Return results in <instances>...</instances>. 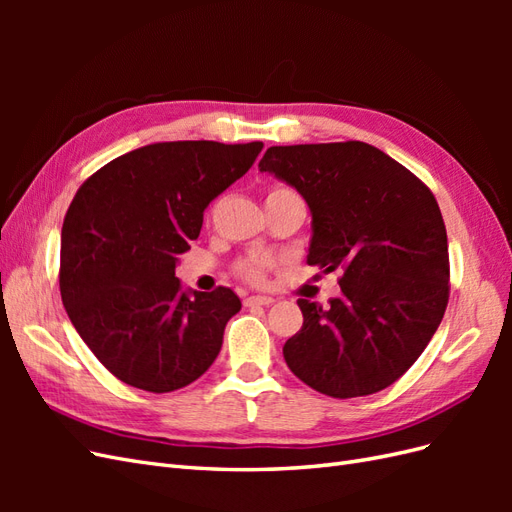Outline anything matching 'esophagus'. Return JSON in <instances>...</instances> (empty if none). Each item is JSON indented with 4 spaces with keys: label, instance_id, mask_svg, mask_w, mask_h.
I'll list each match as a JSON object with an SVG mask.
<instances>
[{
    "label": "esophagus",
    "instance_id": "34e87169",
    "mask_svg": "<svg viewBox=\"0 0 512 512\" xmlns=\"http://www.w3.org/2000/svg\"><path fill=\"white\" fill-rule=\"evenodd\" d=\"M273 299L271 297H247L245 299V307H256V305H271Z\"/></svg>",
    "mask_w": 512,
    "mask_h": 512
}]
</instances>
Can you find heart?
I'll return each mask as SVG.
<instances>
[{
    "label": "heart",
    "mask_w": 512,
    "mask_h": 512,
    "mask_svg": "<svg viewBox=\"0 0 512 512\" xmlns=\"http://www.w3.org/2000/svg\"><path fill=\"white\" fill-rule=\"evenodd\" d=\"M282 192H292L290 188H282V185H277L269 194H282ZM239 275L243 280H247L250 284H262L265 282V265L262 262H241L239 265Z\"/></svg>",
    "instance_id": "1"
}]
</instances>
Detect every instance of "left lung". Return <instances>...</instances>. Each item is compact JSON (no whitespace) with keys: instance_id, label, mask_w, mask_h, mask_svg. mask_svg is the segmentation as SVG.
<instances>
[{"instance_id":"1","label":"left lung","mask_w":512,"mask_h":512,"mask_svg":"<svg viewBox=\"0 0 512 512\" xmlns=\"http://www.w3.org/2000/svg\"><path fill=\"white\" fill-rule=\"evenodd\" d=\"M258 168L312 211L307 262L342 271L329 307L299 299L303 327L284 344L290 371L337 399L378 393L427 348L448 303V241L436 196L361 141L269 147Z\"/></svg>"}]
</instances>
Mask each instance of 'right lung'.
<instances>
[{
    "mask_svg": "<svg viewBox=\"0 0 512 512\" xmlns=\"http://www.w3.org/2000/svg\"><path fill=\"white\" fill-rule=\"evenodd\" d=\"M262 143H153L96 170L61 228L59 290L76 333L115 378L170 393L200 378L241 309L230 288L185 292L177 256L203 211L243 177Z\"/></svg>",
    "mask_w": 512,
    "mask_h": 512,
    "instance_id": "add662e5",
    "label": "right lung"
}]
</instances>
